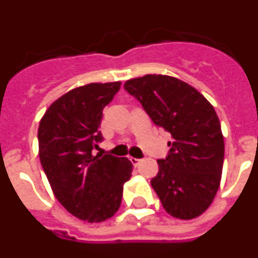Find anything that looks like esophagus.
Here are the masks:
<instances>
[{
  "label": "esophagus",
  "mask_w": 258,
  "mask_h": 258,
  "mask_svg": "<svg viewBox=\"0 0 258 258\" xmlns=\"http://www.w3.org/2000/svg\"><path fill=\"white\" fill-rule=\"evenodd\" d=\"M129 160H131V163L133 164L134 166H137V165H138V164L141 163L140 159H137V157H129Z\"/></svg>",
  "instance_id": "1"
}]
</instances>
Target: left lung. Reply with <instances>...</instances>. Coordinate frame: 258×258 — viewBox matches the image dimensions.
I'll use <instances>...</instances> for the list:
<instances>
[{
    "label": "left lung",
    "mask_w": 258,
    "mask_h": 258,
    "mask_svg": "<svg viewBox=\"0 0 258 258\" xmlns=\"http://www.w3.org/2000/svg\"><path fill=\"white\" fill-rule=\"evenodd\" d=\"M124 89L172 137L151 179L164 209L181 220L198 217L213 202L222 174L225 143L213 106L195 88L163 75L127 80Z\"/></svg>",
    "instance_id": "left-lung-1"
}]
</instances>
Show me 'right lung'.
I'll return each instance as SVG.
<instances>
[{
  "label": "right lung",
  "mask_w": 258,
  "mask_h": 258,
  "mask_svg": "<svg viewBox=\"0 0 258 258\" xmlns=\"http://www.w3.org/2000/svg\"><path fill=\"white\" fill-rule=\"evenodd\" d=\"M121 83L88 84L61 95L38 126V152L51 190L71 214L88 222L111 218L121 204L122 187L132 177L126 157L93 156L103 141V108Z\"/></svg>",
  "instance_id": "add662e5"
}]
</instances>
